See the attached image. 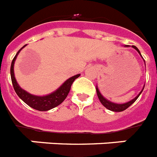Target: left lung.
Listing matches in <instances>:
<instances>
[{
    "label": "left lung",
    "instance_id": "1",
    "mask_svg": "<svg viewBox=\"0 0 157 157\" xmlns=\"http://www.w3.org/2000/svg\"><path fill=\"white\" fill-rule=\"evenodd\" d=\"M125 47H129V45H125ZM132 48H135V49L139 52V54H140V56H141V57L143 58L142 55H141V53H140V50L138 49V48L134 46V45L132 46ZM144 62H145V61H144ZM144 88V86L143 87L142 91H140L137 96H135V98L132 99V100H130V101H128V102L123 103V104H117V103H113L112 102V101H110V100H107L105 97H104V96H102V94L100 93V90H99L98 88V86H96V93H97V96H98V98L99 100H100V103H101V104H102V105L106 108V109H108L109 110H111V111H113V112H121V111H124V110H126L127 108L130 107V105H132L133 103L137 100L138 97L140 96V94L142 93Z\"/></svg>",
    "mask_w": 157,
    "mask_h": 157
}]
</instances>
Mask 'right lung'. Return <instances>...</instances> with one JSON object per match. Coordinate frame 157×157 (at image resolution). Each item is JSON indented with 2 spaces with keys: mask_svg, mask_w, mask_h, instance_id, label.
Instances as JSON below:
<instances>
[{
  "mask_svg": "<svg viewBox=\"0 0 157 157\" xmlns=\"http://www.w3.org/2000/svg\"><path fill=\"white\" fill-rule=\"evenodd\" d=\"M26 45H24L23 47L21 48L18 50V52H17V54L15 55V57H13V61H12V63H11V80H12V83H13L15 92L17 93V95L21 100H23L30 107L33 108L34 109L39 110V111H48V110L52 109L53 108L58 106L59 105H61V103L65 100V99L66 98V96H68L69 92H70L71 85L77 78L79 77L80 74L72 76L67 80H66L56 91H54L52 93L48 94L45 96H36V95L29 93L18 85L17 80L15 78L14 71H13V66H14L16 58H17L20 51Z\"/></svg>",
  "mask_w": 157,
  "mask_h": 157,
  "instance_id": "1",
  "label": "right lung"
}]
</instances>
